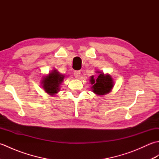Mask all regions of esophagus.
<instances>
[{
	"label": "esophagus",
	"instance_id": "esophagus-1",
	"mask_svg": "<svg viewBox=\"0 0 159 159\" xmlns=\"http://www.w3.org/2000/svg\"><path fill=\"white\" fill-rule=\"evenodd\" d=\"M74 76H75V78H76V79H79L80 76V71H74Z\"/></svg>",
	"mask_w": 159,
	"mask_h": 159
}]
</instances>
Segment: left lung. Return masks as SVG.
<instances>
[{
  "mask_svg": "<svg viewBox=\"0 0 159 159\" xmlns=\"http://www.w3.org/2000/svg\"><path fill=\"white\" fill-rule=\"evenodd\" d=\"M100 73L96 79H94V76L90 78V83L92 84V89L94 93L98 96H103L109 93L112 90L114 86L113 80L109 74H104L103 72Z\"/></svg>",
  "mask_w": 159,
  "mask_h": 159,
  "instance_id": "obj_1",
  "label": "left lung"
}]
</instances>
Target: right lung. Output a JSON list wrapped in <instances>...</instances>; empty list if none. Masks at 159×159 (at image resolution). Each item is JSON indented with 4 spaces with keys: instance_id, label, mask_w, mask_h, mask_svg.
Returning a JSON list of instances; mask_svg holds the SVG:
<instances>
[{
    "instance_id": "obj_1",
    "label": "right lung",
    "mask_w": 159,
    "mask_h": 159,
    "mask_svg": "<svg viewBox=\"0 0 159 159\" xmlns=\"http://www.w3.org/2000/svg\"><path fill=\"white\" fill-rule=\"evenodd\" d=\"M64 77L65 76L57 72V70H54L47 76H43L42 86L49 95H55L59 92V86L63 82Z\"/></svg>"
}]
</instances>
